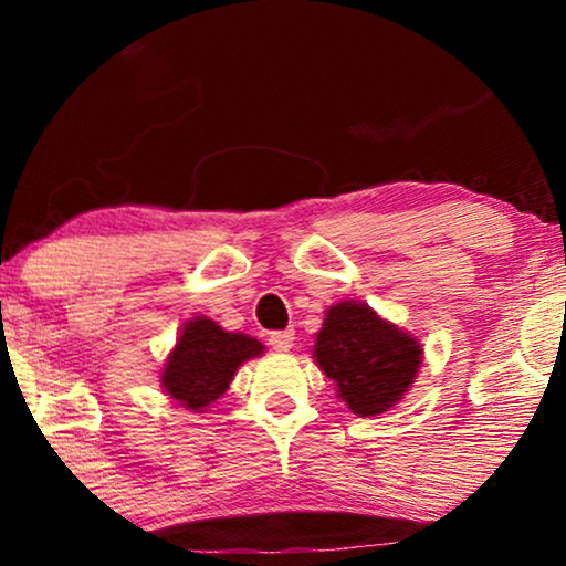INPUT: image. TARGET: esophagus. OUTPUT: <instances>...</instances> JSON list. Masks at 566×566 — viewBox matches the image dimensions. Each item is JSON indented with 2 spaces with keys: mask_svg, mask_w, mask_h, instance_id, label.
I'll use <instances>...</instances> for the list:
<instances>
[{
  "mask_svg": "<svg viewBox=\"0 0 566 566\" xmlns=\"http://www.w3.org/2000/svg\"><path fill=\"white\" fill-rule=\"evenodd\" d=\"M293 329H281V332H270V347H273V350H277V353H289L291 347H293Z\"/></svg>",
  "mask_w": 566,
  "mask_h": 566,
  "instance_id": "34e87169",
  "label": "esophagus"
}]
</instances>
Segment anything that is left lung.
Returning <instances> with one entry per match:
<instances>
[{
	"label": "left lung",
	"instance_id": "obj_1",
	"mask_svg": "<svg viewBox=\"0 0 566 566\" xmlns=\"http://www.w3.org/2000/svg\"><path fill=\"white\" fill-rule=\"evenodd\" d=\"M312 358L358 417L389 412L412 389L422 345L363 301H337L324 312Z\"/></svg>",
	"mask_w": 566,
	"mask_h": 566
}]
</instances>
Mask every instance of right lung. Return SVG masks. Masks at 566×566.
Wrapping results in <instances>:
<instances>
[{
  "instance_id": "1",
  "label": "right lung",
  "mask_w": 566,
  "mask_h": 566,
  "mask_svg": "<svg viewBox=\"0 0 566 566\" xmlns=\"http://www.w3.org/2000/svg\"><path fill=\"white\" fill-rule=\"evenodd\" d=\"M265 345L242 332H227L208 316H192L182 324L177 343L159 370V384L177 407L206 412L229 384L242 363L260 358Z\"/></svg>"
}]
</instances>
